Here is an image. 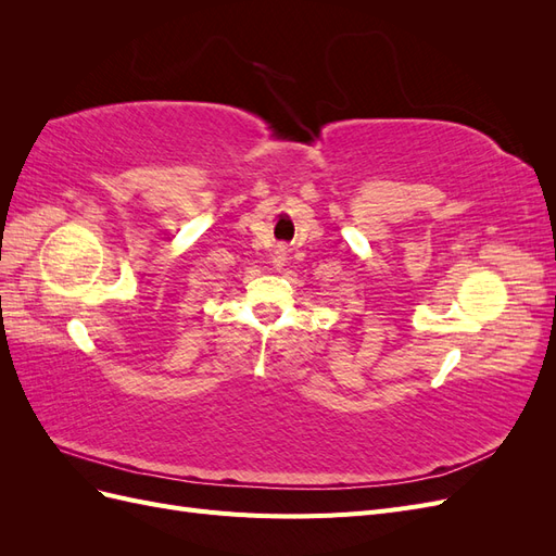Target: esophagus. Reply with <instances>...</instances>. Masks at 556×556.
Returning <instances> with one entry per match:
<instances>
[{
  "mask_svg": "<svg viewBox=\"0 0 556 556\" xmlns=\"http://www.w3.org/2000/svg\"><path fill=\"white\" fill-rule=\"evenodd\" d=\"M274 264H276L278 268L285 264V248H278V250L274 252Z\"/></svg>",
  "mask_w": 556,
  "mask_h": 556,
  "instance_id": "1",
  "label": "esophagus"
}]
</instances>
